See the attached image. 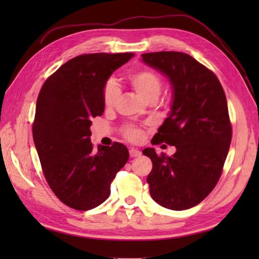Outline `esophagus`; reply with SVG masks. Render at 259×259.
<instances>
[{
    "label": "esophagus",
    "instance_id": "esophagus-1",
    "mask_svg": "<svg viewBox=\"0 0 259 259\" xmlns=\"http://www.w3.org/2000/svg\"><path fill=\"white\" fill-rule=\"evenodd\" d=\"M129 152H130V157L131 158H136V157L141 156V151L138 150V149H135V148H131V149L129 150Z\"/></svg>",
    "mask_w": 259,
    "mask_h": 259
}]
</instances>
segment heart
<instances>
[{"label":"heart","mask_w":259,"mask_h":259,"mask_svg":"<svg viewBox=\"0 0 259 259\" xmlns=\"http://www.w3.org/2000/svg\"><path fill=\"white\" fill-rule=\"evenodd\" d=\"M128 81L134 90L144 99L145 101L158 98L162 89V80L159 74L150 69H141L129 74ZM103 103L106 107H112L119 98V89L112 80H109L103 87L102 91ZM126 138L137 141L141 138V131L136 126H126L124 129Z\"/></svg>","instance_id":"1"}]
</instances>
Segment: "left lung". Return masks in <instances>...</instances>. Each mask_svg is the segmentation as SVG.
I'll return each mask as SVG.
<instances>
[{"label": "left lung", "instance_id": "obj_1", "mask_svg": "<svg viewBox=\"0 0 259 259\" xmlns=\"http://www.w3.org/2000/svg\"><path fill=\"white\" fill-rule=\"evenodd\" d=\"M142 62L166 76L172 92L170 112L151 142L175 146L176 152L142 150L152 161L150 196L164 208L185 210L205 199L221 178L232 141L226 96L217 76L189 54L146 53Z\"/></svg>", "mask_w": 259, "mask_h": 259}]
</instances>
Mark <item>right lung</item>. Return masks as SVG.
Wrapping results in <instances>:
<instances>
[{
  "label": "right lung",
  "instance_id": "add662e5",
  "mask_svg": "<svg viewBox=\"0 0 259 259\" xmlns=\"http://www.w3.org/2000/svg\"><path fill=\"white\" fill-rule=\"evenodd\" d=\"M134 53L75 57L49 78L37 97L33 140L52 191L65 205L90 210L107 199L115 174L129 159L126 147L92 149V118L102 115L103 87Z\"/></svg>",
  "mask_w": 259,
  "mask_h": 259
}]
</instances>
